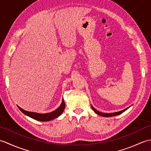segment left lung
I'll list each match as a JSON object with an SVG mask.
<instances>
[{
  "instance_id": "obj_1",
  "label": "left lung",
  "mask_w": 151,
  "mask_h": 151,
  "mask_svg": "<svg viewBox=\"0 0 151 151\" xmlns=\"http://www.w3.org/2000/svg\"><path fill=\"white\" fill-rule=\"evenodd\" d=\"M91 108H92V109H93V110L96 114H98V115H101V116H102V117H111V116H115V115H119V114H122V113H123V112L124 111H126L128 108H126V109H124V110H122V111H118V112H114V113H111V114H105V113H102V112H100V111H97V110H95V109L92 106H91Z\"/></svg>"
}]
</instances>
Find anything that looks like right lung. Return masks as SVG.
<instances>
[{
    "label": "right lung",
    "instance_id": "add662e5",
    "mask_svg": "<svg viewBox=\"0 0 151 151\" xmlns=\"http://www.w3.org/2000/svg\"><path fill=\"white\" fill-rule=\"evenodd\" d=\"M65 104L63 99L62 104H61V105L60 106V107L56 109L55 111L50 112V113H48V114H43L35 113V112H30V111H26L19 106L18 108H19V110L22 112V113L28 115V116L34 119L40 121H48L54 119L60 116V115L62 114V113L64 109H65Z\"/></svg>",
    "mask_w": 151,
    "mask_h": 151
}]
</instances>
